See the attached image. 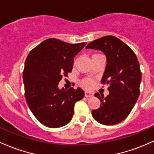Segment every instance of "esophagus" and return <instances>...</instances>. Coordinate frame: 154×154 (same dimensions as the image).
<instances>
[{"instance_id": "esophagus-1", "label": "esophagus", "mask_w": 154, "mask_h": 154, "mask_svg": "<svg viewBox=\"0 0 154 154\" xmlns=\"http://www.w3.org/2000/svg\"><path fill=\"white\" fill-rule=\"evenodd\" d=\"M84 95H85L86 97H91L93 96V94H92V93L89 92V91H86L85 92H84Z\"/></svg>"}]
</instances>
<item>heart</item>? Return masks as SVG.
<instances>
[{
	"mask_svg": "<svg viewBox=\"0 0 154 154\" xmlns=\"http://www.w3.org/2000/svg\"><path fill=\"white\" fill-rule=\"evenodd\" d=\"M100 55H101V54H92V56H91V59L94 58V57H97V56H100ZM80 85H81V86H82L83 88H85V89H90V88L93 85V82H92V81L89 79H84L80 82Z\"/></svg>",
	"mask_w": 154,
	"mask_h": 154,
	"instance_id": "heart-1",
	"label": "heart"
}]
</instances>
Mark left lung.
Returning <instances> with one entry per match:
<instances>
[{"mask_svg": "<svg viewBox=\"0 0 154 154\" xmlns=\"http://www.w3.org/2000/svg\"><path fill=\"white\" fill-rule=\"evenodd\" d=\"M86 49L100 50L107 58L101 83L108 85L109 94L104 97L94 94L100 100V106L91 111L93 118L104 125L120 123L132 111L140 94L142 75L137 56L129 46L113 35L94 40Z\"/></svg>", "mask_w": 154, "mask_h": 154, "instance_id": "8db88e82", "label": "left lung"}]
</instances>
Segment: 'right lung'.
<instances>
[{
    "label": "right lung",
    "mask_w": 154,
    "mask_h": 154,
    "mask_svg": "<svg viewBox=\"0 0 154 154\" xmlns=\"http://www.w3.org/2000/svg\"><path fill=\"white\" fill-rule=\"evenodd\" d=\"M86 45L49 38L31 50L26 59L22 75L26 101L32 114L46 127L58 128L68 124L75 103L84 97L81 88L60 90L58 84L71 72L73 58Z\"/></svg>",
    "instance_id": "add662e5"
}]
</instances>
